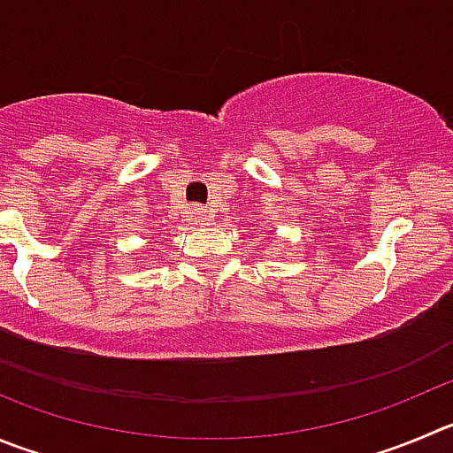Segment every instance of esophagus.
<instances>
[{"mask_svg": "<svg viewBox=\"0 0 453 453\" xmlns=\"http://www.w3.org/2000/svg\"><path fill=\"white\" fill-rule=\"evenodd\" d=\"M189 219H192L196 226H207V223L212 221V214L207 212V210H203V207H192V210H189Z\"/></svg>", "mask_w": 453, "mask_h": 453, "instance_id": "1", "label": "esophagus"}]
</instances>
